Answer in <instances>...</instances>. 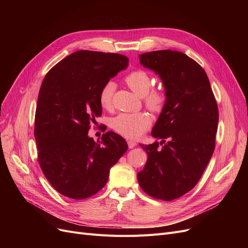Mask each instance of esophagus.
I'll use <instances>...</instances> for the list:
<instances>
[{
	"label": "esophagus",
	"mask_w": 248,
	"mask_h": 248,
	"mask_svg": "<svg viewBox=\"0 0 248 248\" xmlns=\"http://www.w3.org/2000/svg\"><path fill=\"white\" fill-rule=\"evenodd\" d=\"M127 146L129 149H133L137 146V142L134 141V140H127Z\"/></svg>",
	"instance_id": "34e87169"
}]
</instances>
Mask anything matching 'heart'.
Returning <instances> with one entry per match:
<instances>
[{"instance_id": "b5f03b06", "label": "heart", "mask_w": 248, "mask_h": 248, "mask_svg": "<svg viewBox=\"0 0 248 248\" xmlns=\"http://www.w3.org/2000/svg\"><path fill=\"white\" fill-rule=\"evenodd\" d=\"M124 80L128 87L139 96L144 97L146 106L154 111L160 110L165 103V94L161 90L151 89L153 79L150 74L144 70H134L128 73ZM115 89V83L108 81L104 84L99 93V103L101 108H108L111 104L112 95ZM152 124L151 117L145 112L120 113L111 120V127L116 133L128 138L139 139Z\"/></svg>"}]
</instances>
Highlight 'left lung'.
Here are the masks:
<instances>
[{
	"label": "left lung",
	"mask_w": 248,
	"mask_h": 248,
	"mask_svg": "<svg viewBox=\"0 0 248 248\" xmlns=\"http://www.w3.org/2000/svg\"><path fill=\"white\" fill-rule=\"evenodd\" d=\"M139 57L142 66L159 75L166 100L152 131L163 140L140 144L148 160L138 181L151 197L172 201L195 187L212 157L217 102L206 72L186 54L160 50Z\"/></svg>",
	"instance_id": "left-lung-1"
}]
</instances>
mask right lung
<instances>
[{
    "mask_svg": "<svg viewBox=\"0 0 248 248\" xmlns=\"http://www.w3.org/2000/svg\"><path fill=\"white\" fill-rule=\"evenodd\" d=\"M127 65L128 58L121 54L81 50L44 78L35 114L38 161L63 196L81 200L96 194L127 150L124 139L113 132L103 134L99 142L87 135L89 124L101 115V87Z\"/></svg>",
    "mask_w": 248,
    "mask_h": 248,
    "instance_id": "add662e5",
    "label": "right lung"
}]
</instances>
